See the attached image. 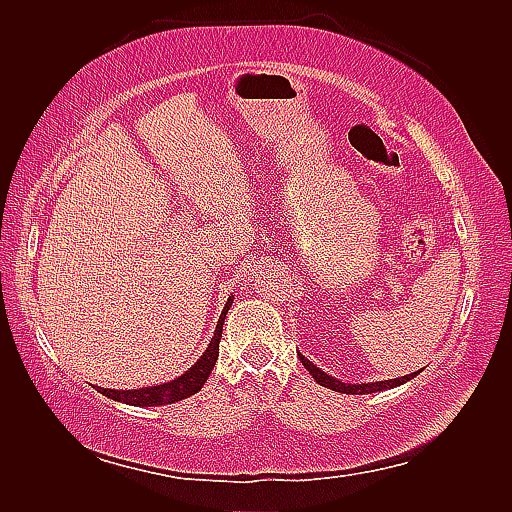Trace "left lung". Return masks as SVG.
Wrapping results in <instances>:
<instances>
[{"instance_id": "left-lung-1", "label": "left lung", "mask_w": 512, "mask_h": 512, "mask_svg": "<svg viewBox=\"0 0 512 512\" xmlns=\"http://www.w3.org/2000/svg\"><path fill=\"white\" fill-rule=\"evenodd\" d=\"M299 359L303 363V367L312 374V378L320 384V386H327L331 391L337 393H346V395H367V393H376V391H384V389H393V386L404 384L406 380H412L416 374L410 376H401V378H393V380H382V382H356V384H348L342 382L335 376H329L327 371H322L318 365H314L309 359H305L303 354H299Z\"/></svg>"}]
</instances>
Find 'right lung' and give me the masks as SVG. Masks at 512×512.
<instances>
[{"instance_id":"obj_1","label":"right lung","mask_w":512,"mask_h":512,"mask_svg":"<svg viewBox=\"0 0 512 512\" xmlns=\"http://www.w3.org/2000/svg\"><path fill=\"white\" fill-rule=\"evenodd\" d=\"M232 299L228 297L218 327L213 331L211 342L207 346V350L200 354V359L181 374L179 378L164 382V384H153V386H143V389H132V391H115V389H104V386H98V393H102L104 397L113 399V401H121V404L128 406H166V404H175V401H181L185 397H190L194 393H198L203 389V384L207 382L211 369L215 367V361L220 356V339H222V327H224V318L228 314V309L232 305Z\"/></svg>"}]
</instances>
